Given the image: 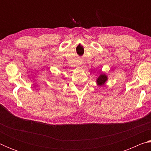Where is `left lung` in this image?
<instances>
[{
	"label": "left lung",
	"mask_w": 151,
	"mask_h": 151,
	"mask_svg": "<svg viewBox=\"0 0 151 151\" xmlns=\"http://www.w3.org/2000/svg\"><path fill=\"white\" fill-rule=\"evenodd\" d=\"M108 79L107 76L104 73H102L101 75L99 76L96 79V83L99 86H103L106 83V81Z\"/></svg>",
	"instance_id": "8db88e82"
}]
</instances>
